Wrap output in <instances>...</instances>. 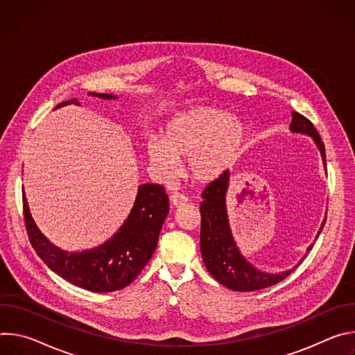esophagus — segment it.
<instances>
[{
    "mask_svg": "<svg viewBox=\"0 0 355 355\" xmlns=\"http://www.w3.org/2000/svg\"><path fill=\"white\" fill-rule=\"evenodd\" d=\"M170 202L173 207H181V205H185L188 202V198L181 193V192H174L171 196H170Z\"/></svg>",
    "mask_w": 355,
    "mask_h": 355,
    "instance_id": "esophagus-1",
    "label": "esophagus"
}]
</instances>
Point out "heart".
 <instances>
[{"mask_svg":"<svg viewBox=\"0 0 355 355\" xmlns=\"http://www.w3.org/2000/svg\"><path fill=\"white\" fill-rule=\"evenodd\" d=\"M245 144L244 125L223 110L196 107L173 116L162 129V140L150 139L146 155L166 177L188 160L192 178L212 182L240 157Z\"/></svg>","mask_w":355,"mask_h":355,"instance_id":"obj_1","label":"heart"}]
</instances>
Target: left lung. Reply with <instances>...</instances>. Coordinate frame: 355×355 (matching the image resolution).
<instances>
[{"label": "left lung", "instance_id": "1", "mask_svg": "<svg viewBox=\"0 0 355 355\" xmlns=\"http://www.w3.org/2000/svg\"><path fill=\"white\" fill-rule=\"evenodd\" d=\"M291 130L312 136L320 150L323 163L326 166L324 144L316 128L313 126V123L308 118L300 115L299 112H292ZM227 188H229V171L223 173L218 180L209 182L205 187L204 192H202V198H204V200L200 202V208H199L200 252L208 271L219 284L225 285L229 289L241 291V292L263 289L284 281L296 267L279 274H267L248 264L240 254V251L237 250L234 240L232 237L227 214H226ZM324 223H326V219L323 220L316 239L323 230ZM312 247L313 244L309 245L308 252L312 250Z\"/></svg>", "mask_w": 355, "mask_h": 355}]
</instances>
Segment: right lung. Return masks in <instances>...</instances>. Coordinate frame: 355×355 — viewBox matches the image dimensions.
I'll return each mask as SVG.
<instances>
[{"label":"right lung","mask_w":355,"mask_h":355,"mask_svg":"<svg viewBox=\"0 0 355 355\" xmlns=\"http://www.w3.org/2000/svg\"><path fill=\"white\" fill-rule=\"evenodd\" d=\"M115 98L110 94H92ZM80 105L77 99L59 104ZM24 219L28 237L37 256L66 281L91 292H112L136 279L156 250L162 226L168 214V195L160 184L139 187L133 209L119 232L105 244L83 252H66L50 244L36 227L25 193Z\"/></svg>","instance_id":"add662e5"}]
</instances>
